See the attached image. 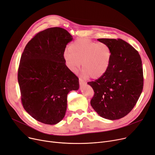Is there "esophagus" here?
Listing matches in <instances>:
<instances>
[{
	"label": "esophagus",
	"mask_w": 155,
	"mask_h": 155,
	"mask_svg": "<svg viewBox=\"0 0 155 155\" xmlns=\"http://www.w3.org/2000/svg\"><path fill=\"white\" fill-rule=\"evenodd\" d=\"M79 83L81 84H84L86 83V82L84 81L83 79H81V78H79Z\"/></svg>",
	"instance_id": "34e87169"
}]
</instances>
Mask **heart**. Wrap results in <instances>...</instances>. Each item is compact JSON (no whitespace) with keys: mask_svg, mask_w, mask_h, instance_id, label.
I'll list each match as a JSON object with an SVG mask.
<instances>
[{"mask_svg":"<svg viewBox=\"0 0 155 155\" xmlns=\"http://www.w3.org/2000/svg\"><path fill=\"white\" fill-rule=\"evenodd\" d=\"M64 58L67 67L72 72L76 73L83 62L82 76L97 79L108 71L111 62L112 50L105 43L80 38L71 44L69 51L64 54Z\"/></svg>","mask_w":155,"mask_h":155,"instance_id":"1","label":"heart"}]
</instances>
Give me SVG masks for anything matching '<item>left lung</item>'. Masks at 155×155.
Listing matches in <instances>:
<instances>
[{"instance_id":"obj_1","label":"left lung","mask_w":155,"mask_h":155,"mask_svg":"<svg viewBox=\"0 0 155 155\" xmlns=\"http://www.w3.org/2000/svg\"><path fill=\"white\" fill-rule=\"evenodd\" d=\"M112 50L107 72L94 81L88 82L94 90L90 104L98 114L117 120L133 109L143 88L142 61L138 51L122 39L100 38Z\"/></svg>"}]
</instances>
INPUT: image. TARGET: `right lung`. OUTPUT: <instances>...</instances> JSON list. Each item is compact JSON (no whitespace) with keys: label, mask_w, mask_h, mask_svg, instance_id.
<instances>
[{"label":"right lung","mask_w":155,"mask_h":155,"mask_svg":"<svg viewBox=\"0 0 155 155\" xmlns=\"http://www.w3.org/2000/svg\"><path fill=\"white\" fill-rule=\"evenodd\" d=\"M72 36L60 27L36 33L26 45L18 71L22 105L36 120L54 125L62 120L69 91L79 79L65 65L64 54Z\"/></svg>","instance_id":"right-lung-1"}]
</instances>
